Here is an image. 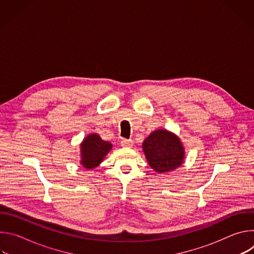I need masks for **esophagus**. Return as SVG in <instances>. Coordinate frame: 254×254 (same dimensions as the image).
<instances>
[{
    "instance_id": "34e87169",
    "label": "esophagus",
    "mask_w": 254,
    "mask_h": 254,
    "mask_svg": "<svg viewBox=\"0 0 254 254\" xmlns=\"http://www.w3.org/2000/svg\"><path fill=\"white\" fill-rule=\"evenodd\" d=\"M121 143H122V146L123 147H131L132 146V139H127V138H123L122 139V141H121Z\"/></svg>"
}]
</instances>
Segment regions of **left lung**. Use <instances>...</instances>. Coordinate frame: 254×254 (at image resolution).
Wrapping results in <instances>:
<instances>
[{"mask_svg":"<svg viewBox=\"0 0 254 254\" xmlns=\"http://www.w3.org/2000/svg\"><path fill=\"white\" fill-rule=\"evenodd\" d=\"M142 150L150 166L158 173L177 169L183 163L184 148L172 132L158 129L142 142Z\"/></svg>","mask_w":254,"mask_h":254,"instance_id":"1","label":"left lung"}]
</instances>
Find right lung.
I'll list each match as a JSON object with an SVG mask.
<instances>
[{"label":"right lung","mask_w":254,"mask_h":254,"mask_svg":"<svg viewBox=\"0 0 254 254\" xmlns=\"http://www.w3.org/2000/svg\"><path fill=\"white\" fill-rule=\"evenodd\" d=\"M112 148V143L101 139L98 134L87 135L81 143V164L86 169L97 167Z\"/></svg>","instance_id":"1"}]
</instances>
